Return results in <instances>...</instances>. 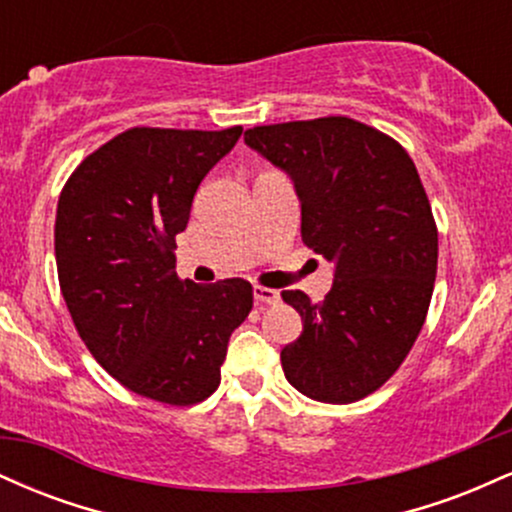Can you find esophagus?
<instances>
[{"instance_id":"34e87169","label":"esophagus","mask_w":512,"mask_h":512,"mask_svg":"<svg viewBox=\"0 0 512 512\" xmlns=\"http://www.w3.org/2000/svg\"><path fill=\"white\" fill-rule=\"evenodd\" d=\"M252 296H255V303L257 305H274V303H279V291H274V289H267V286H255V289H252Z\"/></svg>"}]
</instances>
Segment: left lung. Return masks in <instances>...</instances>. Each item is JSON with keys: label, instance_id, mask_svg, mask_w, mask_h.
Instances as JSON below:
<instances>
[{"label": "left lung", "instance_id": "8db88e82", "mask_svg": "<svg viewBox=\"0 0 512 512\" xmlns=\"http://www.w3.org/2000/svg\"><path fill=\"white\" fill-rule=\"evenodd\" d=\"M245 144L289 175L303 243L332 264L322 303L281 293L303 320L281 349L286 380L317 402H356L399 368L431 303L438 231L414 161L349 117L255 127Z\"/></svg>", "mask_w": 512, "mask_h": 512}]
</instances>
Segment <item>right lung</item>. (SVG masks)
Instances as JSON below:
<instances>
[{
	"mask_svg": "<svg viewBox=\"0 0 512 512\" xmlns=\"http://www.w3.org/2000/svg\"><path fill=\"white\" fill-rule=\"evenodd\" d=\"M240 134L127 129L74 170L57 204V274L76 332L117 383L156 402L207 399L252 310L248 281H180L173 255L199 182Z\"/></svg>",
	"mask_w": 512,
	"mask_h": 512,
	"instance_id": "add662e5",
	"label": "right lung"
}]
</instances>
